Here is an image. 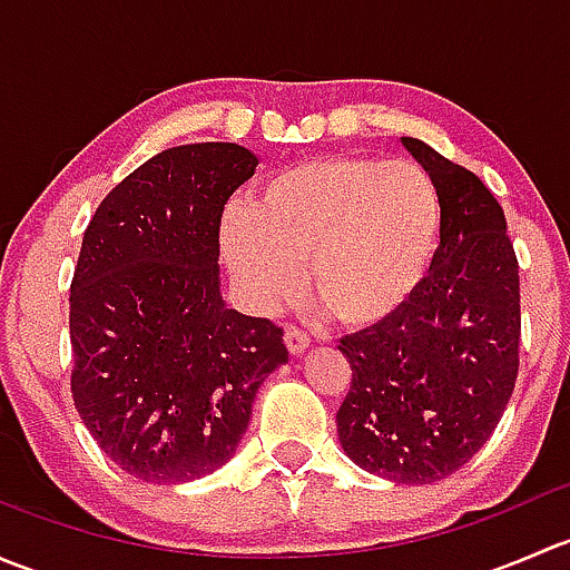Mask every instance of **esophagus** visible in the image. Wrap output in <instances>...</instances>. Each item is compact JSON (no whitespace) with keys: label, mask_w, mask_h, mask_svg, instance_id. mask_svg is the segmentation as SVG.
<instances>
[{"label":"esophagus","mask_w":570,"mask_h":570,"mask_svg":"<svg viewBox=\"0 0 570 570\" xmlns=\"http://www.w3.org/2000/svg\"><path fill=\"white\" fill-rule=\"evenodd\" d=\"M284 342H286V347H289L292 355H301L303 350L308 347V342H312V338H308V333L301 331L297 325H286Z\"/></svg>","instance_id":"esophagus-1"}]
</instances>
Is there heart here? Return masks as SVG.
Masks as SVG:
<instances>
[{
	"mask_svg": "<svg viewBox=\"0 0 570 570\" xmlns=\"http://www.w3.org/2000/svg\"><path fill=\"white\" fill-rule=\"evenodd\" d=\"M441 195L428 170L372 157H327L278 170L250 212L223 223V253L245 297L273 312L301 289V264L322 312L358 327L386 320L416 292L441 237Z\"/></svg>",
	"mask_w": 570,
	"mask_h": 570,
	"instance_id": "obj_1",
	"label": "heart"
}]
</instances>
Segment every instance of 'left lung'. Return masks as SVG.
<instances>
[{"label": "left lung", "instance_id": "left-lung-1", "mask_svg": "<svg viewBox=\"0 0 570 570\" xmlns=\"http://www.w3.org/2000/svg\"><path fill=\"white\" fill-rule=\"evenodd\" d=\"M402 146L441 195V245L411 297L344 336L353 381L338 441L361 469L430 485L491 439L519 377V258L491 189L416 137Z\"/></svg>", "mask_w": 570, "mask_h": 570}]
</instances>
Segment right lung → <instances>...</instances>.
<instances>
[{"instance_id":"1","label":"right lung","mask_w":570,"mask_h":570,"mask_svg":"<svg viewBox=\"0 0 570 570\" xmlns=\"http://www.w3.org/2000/svg\"><path fill=\"white\" fill-rule=\"evenodd\" d=\"M258 159L237 142L157 154L90 217L68 297L71 396L101 452L154 485L220 469L284 327L220 297V220Z\"/></svg>"}]
</instances>
